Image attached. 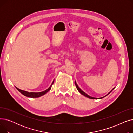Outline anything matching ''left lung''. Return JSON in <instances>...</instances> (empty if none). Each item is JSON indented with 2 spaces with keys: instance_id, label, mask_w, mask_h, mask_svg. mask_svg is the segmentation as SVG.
I'll return each instance as SVG.
<instances>
[{
  "instance_id": "1",
  "label": "left lung",
  "mask_w": 133,
  "mask_h": 133,
  "mask_svg": "<svg viewBox=\"0 0 133 133\" xmlns=\"http://www.w3.org/2000/svg\"><path fill=\"white\" fill-rule=\"evenodd\" d=\"M75 86H76V88H77V89H78V91L79 92V93H80V94H81L82 95H83V96H86V97H88V98H89V99H102V98H103L104 97H105V96H106L107 95H108L109 93H110V92L112 91V90L115 88V87L114 88H113L112 89H111L110 91L108 93V94H107L105 96H103V97H99V98H96V97H92V96H89V95H88L87 94H86L85 92H84L83 91V90L78 86V85H77V83H76V81L75 80Z\"/></svg>"
}]
</instances>
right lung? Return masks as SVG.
Segmentation results:
<instances>
[{"label":"right lung","mask_w":133,"mask_h":133,"mask_svg":"<svg viewBox=\"0 0 133 133\" xmlns=\"http://www.w3.org/2000/svg\"><path fill=\"white\" fill-rule=\"evenodd\" d=\"M54 81V80L53 81L51 85L50 86V87H49L48 88H47V89L44 90V91L41 92H37V93H36V92H27V91H25V90H22V89H20L17 88L16 86L15 87L18 89V90H19V91L21 93H22V94H23L24 95L26 96L29 97H40L41 96L45 95V94H46L49 91V90H51V87H52V85L53 84Z\"/></svg>","instance_id":"1"}]
</instances>
